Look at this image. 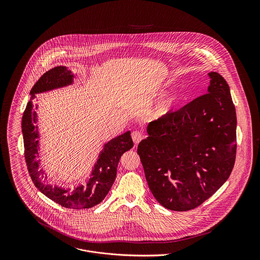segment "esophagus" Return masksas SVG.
Instances as JSON below:
<instances>
[{"instance_id":"34e87169","label":"esophagus","mask_w":260,"mask_h":260,"mask_svg":"<svg viewBox=\"0 0 260 260\" xmlns=\"http://www.w3.org/2000/svg\"><path fill=\"white\" fill-rule=\"evenodd\" d=\"M144 138L143 134L140 132V131H133L132 132V139L134 141V143L137 145L142 139Z\"/></svg>"}]
</instances>
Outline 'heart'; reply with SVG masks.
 <instances>
[{"instance_id":"obj_1","label":"heart","mask_w":260,"mask_h":260,"mask_svg":"<svg viewBox=\"0 0 260 260\" xmlns=\"http://www.w3.org/2000/svg\"><path fill=\"white\" fill-rule=\"evenodd\" d=\"M183 97V92L182 91H177L174 94L170 95L157 105H155L151 110H150V116L154 120H159L163 119L166 116H168L171 111L173 110L174 106L176 103Z\"/></svg>"}]
</instances>
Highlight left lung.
Wrapping results in <instances>:
<instances>
[{"mask_svg": "<svg viewBox=\"0 0 260 260\" xmlns=\"http://www.w3.org/2000/svg\"><path fill=\"white\" fill-rule=\"evenodd\" d=\"M207 94L147 125L137 149L155 199L191 210L228 179L236 154V112L222 76L208 73Z\"/></svg>", "mask_w": 260, "mask_h": 260, "instance_id": "1", "label": "left lung"}]
</instances>
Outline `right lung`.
<instances>
[{"instance_id":"1","label":"right lung","mask_w":260,"mask_h":260,"mask_svg":"<svg viewBox=\"0 0 260 260\" xmlns=\"http://www.w3.org/2000/svg\"><path fill=\"white\" fill-rule=\"evenodd\" d=\"M76 78L77 75L66 66L55 67L41 76L31 89V99L22 117V132L25 159L35 186L44 195L63 207L85 209L99 204L106 197L115 181L119 160L126 151L133 147V141L131 132L127 131L105 143L84 184L64 188L47 182L48 176L40 168V159H38L40 156V134L37 112L34 110L33 100L36 98V94L71 86Z\"/></svg>"}]
</instances>
